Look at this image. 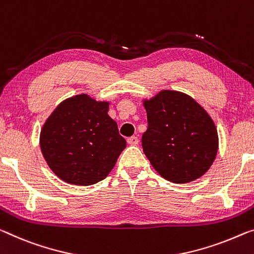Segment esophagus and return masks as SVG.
I'll return each mask as SVG.
<instances>
[{
    "instance_id": "34e87169",
    "label": "esophagus",
    "mask_w": 254,
    "mask_h": 254,
    "mask_svg": "<svg viewBox=\"0 0 254 254\" xmlns=\"http://www.w3.org/2000/svg\"><path fill=\"white\" fill-rule=\"evenodd\" d=\"M138 142H139V139H138V136H130V138H127V143L128 144H131V146H136V144H138Z\"/></svg>"
}]
</instances>
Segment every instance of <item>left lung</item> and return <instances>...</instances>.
Masks as SVG:
<instances>
[{
  "mask_svg": "<svg viewBox=\"0 0 254 254\" xmlns=\"http://www.w3.org/2000/svg\"><path fill=\"white\" fill-rule=\"evenodd\" d=\"M148 128L144 155L156 172L172 183L200 179L215 162L218 132L208 112L191 96L164 89L142 99Z\"/></svg>",
  "mask_w": 254,
  "mask_h": 254,
  "instance_id": "left-lung-1",
  "label": "left lung"
}]
</instances>
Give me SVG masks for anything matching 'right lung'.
<instances>
[{"instance_id": "1", "label": "right lung", "mask_w": 254, "mask_h": 254, "mask_svg": "<svg viewBox=\"0 0 254 254\" xmlns=\"http://www.w3.org/2000/svg\"><path fill=\"white\" fill-rule=\"evenodd\" d=\"M110 100L87 94L64 99L51 113L39 134L48 167L64 182L92 185L110 174L127 141L108 115Z\"/></svg>"}]
</instances>
